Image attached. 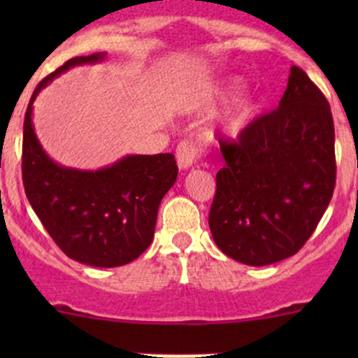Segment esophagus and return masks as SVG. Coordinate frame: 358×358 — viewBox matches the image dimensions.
<instances>
[{
  "label": "esophagus",
  "instance_id": "34e87169",
  "mask_svg": "<svg viewBox=\"0 0 358 358\" xmlns=\"http://www.w3.org/2000/svg\"><path fill=\"white\" fill-rule=\"evenodd\" d=\"M201 147L194 142H182L176 149V162H178V168L182 171H187L189 168H192L196 164L197 157H199Z\"/></svg>",
  "mask_w": 358,
  "mask_h": 358
}]
</instances>
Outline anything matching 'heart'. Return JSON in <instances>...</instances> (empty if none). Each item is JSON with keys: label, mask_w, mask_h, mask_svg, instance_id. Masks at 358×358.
<instances>
[{"label": "heart", "mask_w": 358, "mask_h": 358, "mask_svg": "<svg viewBox=\"0 0 358 358\" xmlns=\"http://www.w3.org/2000/svg\"><path fill=\"white\" fill-rule=\"evenodd\" d=\"M243 88L244 81L241 78L223 79V81L211 86L208 92H204L197 107H199L201 112H211L220 103L234 99ZM259 109H262V100L255 93L237 96L230 103L229 109L220 115L218 122H216V131L222 136H227V138H237L251 126L256 115L259 114Z\"/></svg>", "instance_id": "heart-1"}]
</instances>
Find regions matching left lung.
<instances>
[{
  "label": "left lung",
  "mask_w": 358,
  "mask_h": 358,
  "mask_svg": "<svg viewBox=\"0 0 358 358\" xmlns=\"http://www.w3.org/2000/svg\"><path fill=\"white\" fill-rule=\"evenodd\" d=\"M209 229L216 246L249 266L296 255L329 206L336 183L334 122L326 96L292 66L279 107L239 136L220 140Z\"/></svg>",
  "instance_id": "1"
}]
</instances>
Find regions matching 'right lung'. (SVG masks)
<instances>
[{
	"label": "right lung",
	"mask_w": 358,
	"mask_h": 358,
	"mask_svg": "<svg viewBox=\"0 0 358 358\" xmlns=\"http://www.w3.org/2000/svg\"><path fill=\"white\" fill-rule=\"evenodd\" d=\"M106 59L103 52L74 57L39 83L25 110L22 143L25 196L43 227L69 258L99 268L126 265L150 246L159 204L178 176L173 154H131L100 169H78L43 149L32 122L36 96L69 69Z\"/></svg>",
	"instance_id": "1"
}]
</instances>
